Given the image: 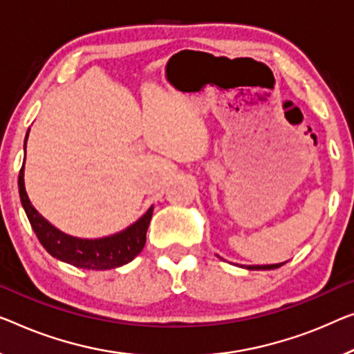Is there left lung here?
<instances>
[{
  "instance_id": "1",
  "label": "left lung",
  "mask_w": 354,
  "mask_h": 354,
  "mask_svg": "<svg viewBox=\"0 0 354 354\" xmlns=\"http://www.w3.org/2000/svg\"><path fill=\"white\" fill-rule=\"evenodd\" d=\"M283 263H273V266H248V270H272V268L281 267Z\"/></svg>"
}]
</instances>
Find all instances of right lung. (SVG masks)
<instances>
[{"label":"right lung","instance_id":"obj_1","mask_svg":"<svg viewBox=\"0 0 354 354\" xmlns=\"http://www.w3.org/2000/svg\"><path fill=\"white\" fill-rule=\"evenodd\" d=\"M19 194L26 218L38 236L39 243L59 261L71 263L79 268H87V270H109V268L129 263L143 251L146 232L149 227L154 207H151L145 216H141L135 224H131L120 234L98 240H81L63 234L54 225H50L30 203L24 184V165L19 173Z\"/></svg>","mask_w":354,"mask_h":354}]
</instances>
